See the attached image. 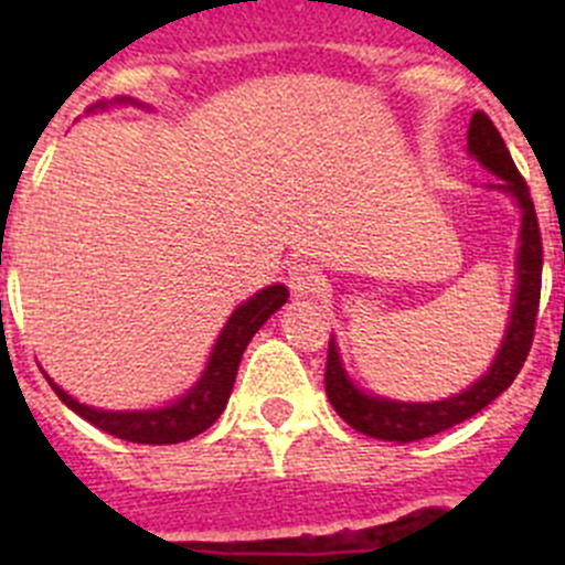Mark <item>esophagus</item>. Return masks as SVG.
<instances>
[{"mask_svg": "<svg viewBox=\"0 0 565 565\" xmlns=\"http://www.w3.org/2000/svg\"><path fill=\"white\" fill-rule=\"evenodd\" d=\"M289 289H292L298 298H309L322 289V278H319L317 267L311 265H292L289 267Z\"/></svg>", "mask_w": 565, "mask_h": 565, "instance_id": "1", "label": "esophagus"}]
</instances>
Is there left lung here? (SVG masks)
Masks as SVG:
<instances>
[{
	"label": "left lung",
	"instance_id": "8db88e82",
	"mask_svg": "<svg viewBox=\"0 0 565 565\" xmlns=\"http://www.w3.org/2000/svg\"><path fill=\"white\" fill-rule=\"evenodd\" d=\"M467 152L483 169L500 177L498 182H489V188L511 193L522 213L514 306H511V319L509 328H505L503 344H500L487 374H481L470 388L457 393V396L443 398V402H393V398H380L358 388L347 377L344 363H341L339 350H335V341L330 339L328 363H324V393H328L335 413L352 429L361 431V435L391 443H413L437 435V431L451 429V426L481 413L489 402H494L500 393L514 383L520 369L525 366L530 344H533L535 317H539L541 265H544L539 218H535V207L533 199H530L525 177L514 167V158H511L503 136H500V130L494 128V122L483 111L472 114L470 128H467Z\"/></svg>",
	"mask_w": 565,
	"mask_h": 565
}]
</instances>
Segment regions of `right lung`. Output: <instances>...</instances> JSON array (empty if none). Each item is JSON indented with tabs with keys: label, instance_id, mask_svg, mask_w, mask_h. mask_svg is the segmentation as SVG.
Masks as SVG:
<instances>
[{
	"label": "right lung",
	"instance_id": "obj_1",
	"mask_svg": "<svg viewBox=\"0 0 565 565\" xmlns=\"http://www.w3.org/2000/svg\"><path fill=\"white\" fill-rule=\"evenodd\" d=\"M117 104H134V100L117 98ZM93 108H106V104H95ZM287 298L289 289L284 284H273V287L259 289L243 306H237L232 311V317L226 319L224 330H221L218 341H215L213 352H210L207 369L202 372L199 383L185 396L167 404V407L130 409V413L128 409H95L76 402L71 393L62 391L51 377L45 380H49L56 396L62 398V404H67L73 413L82 415L84 420H89L98 429L108 431V435L119 437V440L141 443V446L185 443L191 437L202 435L204 429H210L218 420V415L224 413L226 402H230V393L235 388L237 366H241V358L246 352L248 341L254 339L256 330L270 319V315H276L287 303Z\"/></svg>",
	"mask_w": 565,
	"mask_h": 565
}]
</instances>
